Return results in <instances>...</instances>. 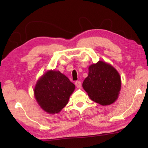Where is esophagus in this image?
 <instances>
[{
  "label": "esophagus",
  "mask_w": 148,
  "mask_h": 148,
  "mask_svg": "<svg viewBox=\"0 0 148 148\" xmlns=\"http://www.w3.org/2000/svg\"><path fill=\"white\" fill-rule=\"evenodd\" d=\"M75 84H76V87L77 88H79L81 87V82L80 81H76V83H75Z\"/></svg>",
  "instance_id": "1"
}]
</instances>
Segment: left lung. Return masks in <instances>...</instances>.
<instances>
[{"mask_svg": "<svg viewBox=\"0 0 148 148\" xmlns=\"http://www.w3.org/2000/svg\"><path fill=\"white\" fill-rule=\"evenodd\" d=\"M121 85V77L117 70L111 64L100 60L89 66L88 75L82 86L93 101L108 106L118 98Z\"/></svg>", "mask_w": 148, "mask_h": 148, "instance_id": "1", "label": "left lung"}]
</instances>
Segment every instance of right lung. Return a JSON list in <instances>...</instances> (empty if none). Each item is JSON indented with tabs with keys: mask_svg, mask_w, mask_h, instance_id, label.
Returning a JSON list of instances; mask_svg holds the SVG:
<instances>
[{
	"mask_svg": "<svg viewBox=\"0 0 148 148\" xmlns=\"http://www.w3.org/2000/svg\"><path fill=\"white\" fill-rule=\"evenodd\" d=\"M75 85L59 71L49 70L37 80L34 90L39 106L49 114H57L67 105Z\"/></svg>",
	"mask_w": 148,
	"mask_h": 148,
	"instance_id": "obj_1",
	"label": "right lung"
}]
</instances>
